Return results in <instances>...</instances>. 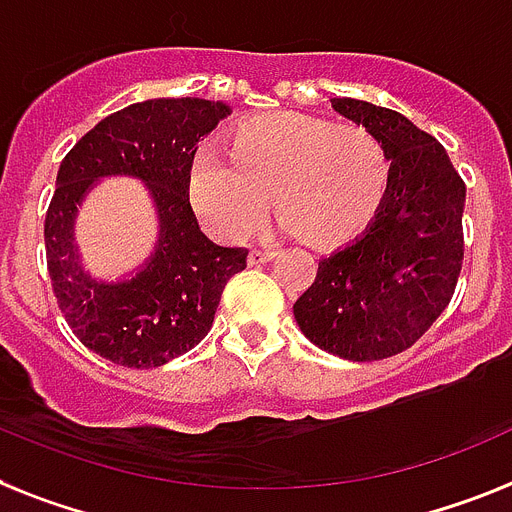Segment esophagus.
I'll use <instances>...</instances> for the list:
<instances>
[{"instance_id": "34e87169", "label": "esophagus", "mask_w": 512, "mask_h": 512, "mask_svg": "<svg viewBox=\"0 0 512 512\" xmlns=\"http://www.w3.org/2000/svg\"><path fill=\"white\" fill-rule=\"evenodd\" d=\"M272 259H274V251H261V248H253V251L248 253V264L251 266H261Z\"/></svg>"}]
</instances>
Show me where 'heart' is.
Masks as SVG:
<instances>
[{
  "instance_id": "b5f03b06",
  "label": "heart",
  "mask_w": 512,
  "mask_h": 512,
  "mask_svg": "<svg viewBox=\"0 0 512 512\" xmlns=\"http://www.w3.org/2000/svg\"><path fill=\"white\" fill-rule=\"evenodd\" d=\"M230 156L198 151L190 201L214 235L246 238L274 209L311 246L345 243L369 225L390 185V151L358 122L301 112L259 114L240 122Z\"/></svg>"
}]
</instances>
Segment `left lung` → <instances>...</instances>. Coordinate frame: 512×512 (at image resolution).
Returning <instances> with one entry per match:
<instances>
[{
    "instance_id": "obj_1",
    "label": "left lung",
    "mask_w": 512,
    "mask_h": 512,
    "mask_svg": "<svg viewBox=\"0 0 512 512\" xmlns=\"http://www.w3.org/2000/svg\"><path fill=\"white\" fill-rule=\"evenodd\" d=\"M390 151V185L366 230L319 261L293 314L308 340L345 361L408 350L450 303L463 266L466 183L445 146L395 109L332 99Z\"/></svg>"
}]
</instances>
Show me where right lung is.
Returning <instances> with one entry per match:
<instances>
[{"mask_svg":"<svg viewBox=\"0 0 512 512\" xmlns=\"http://www.w3.org/2000/svg\"><path fill=\"white\" fill-rule=\"evenodd\" d=\"M222 101L149 99L109 114L59 164L46 211V266L57 306L88 350L128 369H154L204 340L232 274L246 269V248L206 238L190 209V167L198 141L225 120ZM143 179L155 198L160 240L130 281L91 278L79 264L74 217L101 176Z\"/></svg>","mask_w":512,"mask_h":512,"instance_id":"right-lung-1","label":"right lung"}]
</instances>
